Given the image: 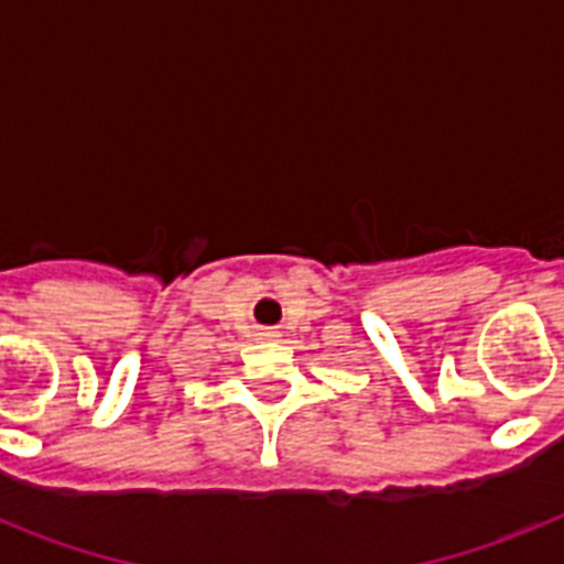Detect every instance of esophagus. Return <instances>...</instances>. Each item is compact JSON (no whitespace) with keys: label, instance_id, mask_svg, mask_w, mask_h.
Listing matches in <instances>:
<instances>
[{"label":"esophagus","instance_id":"obj_1","mask_svg":"<svg viewBox=\"0 0 564 564\" xmlns=\"http://www.w3.org/2000/svg\"><path fill=\"white\" fill-rule=\"evenodd\" d=\"M262 336H265V338H273V333H271V330H268V333H262Z\"/></svg>","mask_w":564,"mask_h":564}]
</instances>
